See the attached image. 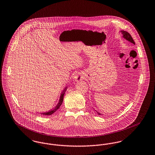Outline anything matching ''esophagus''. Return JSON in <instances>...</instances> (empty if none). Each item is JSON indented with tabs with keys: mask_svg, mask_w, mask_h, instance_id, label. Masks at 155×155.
Returning <instances> with one entry per match:
<instances>
[{
	"mask_svg": "<svg viewBox=\"0 0 155 155\" xmlns=\"http://www.w3.org/2000/svg\"><path fill=\"white\" fill-rule=\"evenodd\" d=\"M84 79V75L81 72H77L74 73L73 75V80L74 81H81Z\"/></svg>",
	"mask_w": 155,
	"mask_h": 155,
	"instance_id": "34e87169",
	"label": "esophagus"
}]
</instances>
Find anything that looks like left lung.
Here are the masks:
<instances>
[{"label":"left lung","mask_w":155,"mask_h":155,"mask_svg":"<svg viewBox=\"0 0 155 155\" xmlns=\"http://www.w3.org/2000/svg\"><path fill=\"white\" fill-rule=\"evenodd\" d=\"M120 32H121V34H123V37L125 39H126L127 41H128V42L132 43L133 44L135 45V42L134 41V39H133V38H132V37L131 36V35H130L128 32L125 31H120ZM97 114H98L99 115L102 114H101L100 113H99V112H97Z\"/></svg>","instance_id":"obj_1"}]
</instances>
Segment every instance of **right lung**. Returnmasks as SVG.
<instances>
[{"label": "right lung", "mask_w": 155, "mask_h": 155, "mask_svg": "<svg viewBox=\"0 0 155 155\" xmlns=\"http://www.w3.org/2000/svg\"><path fill=\"white\" fill-rule=\"evenodd\" d=\"M67 87H66L65 88L63 89V92H61V95H60V99H59V103H58V104L56 105V106L51 110L49 111L48 112H45V113H41V114H44V115H46V116H49V115H51L53 113H54L56 111H57L58 109H59V107H60V106L61 105V104L63 103V97H64V94H65V92L66 91Z\"/></svg>", "instance_id": "add662e5"}]
</instances>
